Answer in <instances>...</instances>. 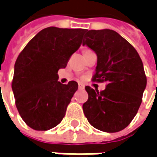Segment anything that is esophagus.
<instances>
[{
    "label": "esophagus",
    "instance_id": "obj_1",
    "mask_svg": "<svg viewBox=\"0 0 157 157\" xmlns=\"http://www.w3.org/2000/svg\"><path fill=\"white\" fill-rule=\"evenodd\" d=\"M84 88H85V86L83 84H80V83L78 84V88L79 89H84Z\"/></svg>",
    "mask_w": 157,
    "mask_h": 157
}]
</instances>
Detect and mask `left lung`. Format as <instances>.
<instances>
[{"label": "left lung", "mask_w": 157, "mask_h": 157, "mask_svg": "<svg viewBox=\"0 0 157 157\" xmlns=\"http://www.w3.org/2000/svg\"><path fill=\"white\" fill-rule=\"evenodd\" d=\"M83 45L98 56L93 81L108 82L105 90L87 86L88 99L83 111L95 128L115 133L131 123L142 102L147 86L143 62L136 49L112 29H91L85 33Z\"/></svg>", "instance_id": "left-lung-1"}]
</instances>
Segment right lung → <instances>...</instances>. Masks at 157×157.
<instances>
[{"instance_id": "1", "label": "right lung", "mask_w": 157, "mask_h": 157, "mask_svg": "<svg viewBox=\"0 0 157 157\" xmlns=\"http://www.w3.org/2000/svg\"><path fill=\"white\" fill-rule=\"evenodd\" d=\"M85 29L49 27L33 37L19 54L11 82L15 104L23 121L34 130L59 125L78 89L76 81L61 84L58 71L66 68L82 42Z\"/></svg>"}]
</instances>
